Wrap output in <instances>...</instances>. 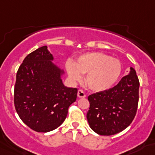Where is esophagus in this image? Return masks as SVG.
Listing matches in <instances>:
<instances>
[{"label":"esophagus","mask_w":155,"mask_h":155,"mask_svg":"<svg viewBox=\"0 0 155 155\" xmlns=\"http://www.w3.org/2000/svg\"><path fill=\"white\" fill-rule=\"evenodd\" d=\"M78 98H85L86 94L84 91L80 89L78 91Z\"/></svg>","instance_id":"obj_1"}]
</instances>
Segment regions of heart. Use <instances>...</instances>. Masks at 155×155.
<instances>
[{
	"instance_id": "obj_1",
	"label": "heart",
	"mask_w": 155,
	"mask_h": 155,
	"mask_svg": "<svg viewBox=\"0 0 155 155\" xmlns=\"http://www.w3.org/2000/svg\"><path fill=\"white\" fill-rule=\"evenodd\" d=\"M66 71L71 81L79 82L86 74V85L94 92L110 89L122 74V64L118 59L102 52H90L79 56L74 63H66Z\"/></svg>"
}]
</instances>
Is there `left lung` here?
I'll return each mask as SVG.
<instances>
[{
	"label": "left lung",
	"instance_id": "1",
	"mask_svg": "<svg viewBox=\"0 0 155 155\" xmlns=\"http://www.w3.org/2000/svg\"><path fill=\"white\" fill-rule=\"evenodd\" d=\"M139 87L136 71L130 68L128 75L116 86L89 95L87 120L91 130L99 135L109 136L130 125L137 109Z\"/></svg>",
	"mask_w": 155,
	"mask_h": 155
}]
</instances>
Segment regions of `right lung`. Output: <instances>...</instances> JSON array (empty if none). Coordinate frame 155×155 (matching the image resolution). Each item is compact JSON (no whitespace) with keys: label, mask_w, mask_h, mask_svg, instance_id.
Returning <instances> with one entry per match:
<instances>
[{"label":"right lung","mask_w":155,"mask_h":155,"mask_svg":"<svg viewBox=\"0 0 155 155\" xmlns=\"http://www.w3.org/2000/svg\"><path fill=\"white\" fill-rule=\"evenodd\" d=\"M44 46L24 59L16 74L14 102L19 117L31 130L46 133L64 123L78 89L63 84L64 71L53 64Z\"/></svg>","instance_id":"right-lung-1"}]
</instances>
